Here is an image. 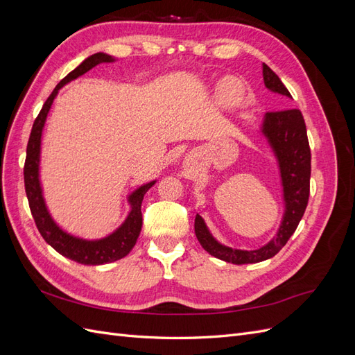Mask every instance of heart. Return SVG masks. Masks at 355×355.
<instances>
[{"mask_svg": "<svg viewBox=\"0 0 355 355\" xmlns=\"http://www.w3.org/2000/svg\"><path fill=\"white\" fill-rule=\"evenodd\" d=\"M243 84L239 78L227 77L218 84V101L223 108H235L243 98Z\"/></svg>", "mask_w": 355, "mask_h": 355, "instance_id": "heart-1", "label": "heart"}]
</instances>
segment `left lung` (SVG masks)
I'll return each mask as SVG.
<instances>
[{"mask_svg":"<svg viewBox=\"0 0 355 355\" xmlns=\"http://www.w3.org/2000/svg\"><path fill=\"white\" fill-rule=\"evenodd\" d=\"M262 75L263 84L268 90L292 99V94L288 93L286 85L265 63L262 65ZM259 132L263 135L275 155L283 188L284 213L274 237L254 250L232 249V247L225 245L213 237L206 222L198 213L194 223L196 235L202 249L218 259L234 265L257 263L271 259L272 256L280 252L296 231L305 213L309 197L311 151L305 121L300 111L283 110L266 112L262 118Z\"/></svg>","mask_w":355,"mask_h":355,"instance_id":"1","label":"left lung"}]
</instances>
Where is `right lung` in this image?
Returning <instances> with one entry per match:
<instances>
[{"label": "right lung", "instance_id": "right-lung-1", "mask_svg": "<svg viewBox=\"0 0 355 355\" xmlns=\"http://www.w3.org/2000/svg\"><path fill=\"white\" fill-rule=\"evenodd\" d=\"M116 59L108 53H94V55L84 59L80 65L71 71L65 78H63L55 90L51 92L46 103L42 105V110L38 114L37 120L32 125L29 142L26 148V161H25V189L26 197L29 201L31 213L34 216L37 223V228L42 239L50 244L53 249L62 256L68 257L71 261H75L83 265H103L111 263L118 259H123L124 256L132 252L135 247L139 234L142 230V201L146 192L151 189L157 180H151L148 184H144L130 194L127 196V204L130 210H128L125 219L123 223L114 230L111 234L105 235L102 239L89 240L77 237L67 232L59 223L53 219L51 213L47 207V202L44 198V189L41 184V142H42V132H44V125L47 121L49 112L51 110V105L55 102L59 90L67 85L68 83L77 80L85 72H89L94 67L101 65V63H112Z\"/></svg>", "mask_w": 355, "mask_h": 355}]
</instances>
